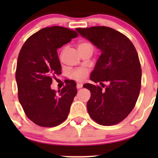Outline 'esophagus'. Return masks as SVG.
Instances as JSON below:
<instances>
[{
	"label": "esophagus",
	"instance_id": "obj_1",
	"mask_svg": "<svg viewBox=\"0 0 158 158\" xmlns=\"http://www.w3.org/2000/svg\"><path fill=\"white\" fill-rule=\"evenodd\" d=\"M82 87V83H77V85H76V88L77 89H80Z\"/></svg>",
	"mask_w": 158,
	"mask_h": 158
}]
</instances>
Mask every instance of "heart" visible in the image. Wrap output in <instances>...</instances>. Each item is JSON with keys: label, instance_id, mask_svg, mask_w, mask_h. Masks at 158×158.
<instances>
[{"label": "heart", "instance_id": "heart-1", "mask_svg": "<svg viewBox=\"0 0 158 158\" xmlns=\"http://www.w3.org/2000/svg\"><path fill=\"white\" fill-rule=\"evenodd\" d=\"M87 44H89L88 43H82L79 45V47H82V46H85L87 45ZM88 75V72L86 71L85 69H76L72 73L71 76L73 79L76 81H82Z\"/></svg>", "mask_w": 158, "mask_h": 158}]
</instances>
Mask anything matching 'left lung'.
Instances as JSON below:
<instances>
[{
    "instance_id": "obj_1",
    "label": "left lung",
    "mask_w": 158,
    "mask_h": 158,
    "mask_svg": "<svg viewBox=\"0 0 158 158\" xmlns=\"http://www.w3.org/2000/svg\"><path fill=\"white\" fill-rule=\"evenodd\" d=\"M76 31L101 51L90 79L109 82L103 91L90 83L83 85L91 92L87 102L90 117L102 125L119 123L130 114L139 95L141 69L133 44L120 32L108 27L77 28Z\"/></svg>"
}]
</instances>
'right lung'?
<instances>
[{"label": "right lung", "instance_id": "right-lung-1", "mask_svg": "<svg viewBox=\"0 0 158 158\" xmlns=\"http://www.w3.org/2000/svg\"><path fill=\"white\" fill-rule=\"evenodd\" d=\"M63 27L43 28L27 40L17 59L16 81L18 98L28 118L42 127H55L68 117L77 93L71 80L58 92L51 89L52 78L61 74L57 49L76 37Z\"/></svg>", "mask_w": 158, "mask_h": 158}]
</instances>
